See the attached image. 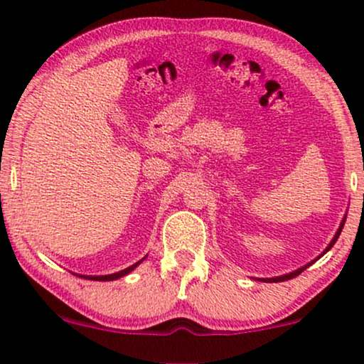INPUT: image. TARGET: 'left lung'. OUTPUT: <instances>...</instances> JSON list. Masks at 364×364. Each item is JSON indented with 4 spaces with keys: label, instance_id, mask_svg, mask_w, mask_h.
Returning <instances> with one entry per match:
<instances>
[{
    "label": "left lung",
    "instance_id": "8db88e82",
    "mask_svg": "<svg viewBox=\"0 0 364 364\" xmlns=\"http://www.w3.org/2000/svg\"><path fill=\"white\" fill-rule=\"evenodd\" d=\"M344 223H346V219H344V220H342V224H341L339 231H337V232H336V236H333V240H332V241H330V245L327 246V250H325V252H323V253H327V252H328V250H330V248H332V246H333V245H336L337 237H339V235H341V231H342V228H344ZM323 253H321V255H323ZM321 255H320V257H321ZM311 263H313V262H311ZM311 263H308V265H304V267H303V269H298V270H296V272H291V274L281 275V277H274V279H262V281H265V282H282V281H289V279H292V277H296V275H299V274H301V272H303V270H306V269H308V267H310V265H311Z\"/></svg>",
    "mask_w": 364,
    "mask_h": 364
}]
</instances>
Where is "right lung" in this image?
<instances>
[{
    "label": "right lung",
    "instance_id": "add662e5",
    "mask_svg": "<svg viewBox=\"0 0 364 364\" xmlns=\"http://www.w3.org/2000/svg\"><path fill=\"white\" fill-rule=\"evenodd\" d=\"M141 262V260H140ZM140 262H136L135 265H132V267H128V269H124V270H121V272H116V274H111V275H97V277H87V279H90V281H114V279H119V277H123V275H127V274H129L132 272L133 269H135L136 265H139Z\"/></svg>",
    "mask_w": 364,
    "mask_h": 364
}]
</instances>
